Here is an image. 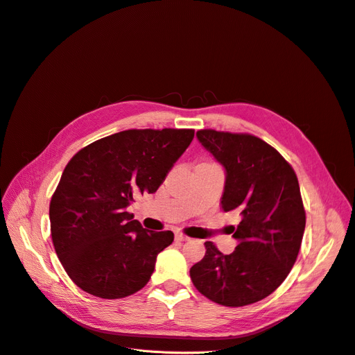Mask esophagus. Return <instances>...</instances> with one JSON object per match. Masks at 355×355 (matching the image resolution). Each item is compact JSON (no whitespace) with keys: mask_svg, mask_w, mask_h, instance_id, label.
<instances>
[{"mask_svg":"<svg viewBox=\"0 0 355 355\" xmlns=\"http://www.w3.org/2000/svg\"><path fill=\"white\" fill-rule=\"evenodd\" d=\"M175 239H176V241H179V242H187V241H189L191 238H189V236H186V235H183V234H180V232H176V234H175Z\"/></svg>","mask_w":355,"mask_h":355,"instance_id":"1","label":"esophagus"}]
</instances>
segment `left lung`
<instances>
[{"mask_svg": "<svg viewBox=\"0 0 355 355\" xmlns=\"http://www.w3.org/2000/svg\"><path fill=\"white\" fill-rule=\"evenodd\" d=\"M196 137L225 169L223 212H238L229 226L235 251L223 255L212 242L191 268L202 295L225 306L258 302L284 282L294 266L304 231L305 211L294 169L268 143L252 135L199 130Z\"/></svg>", "mask_w": 355, "mask_h": 355, "instance_id": "1", "label": "left lung"}]
</instances>
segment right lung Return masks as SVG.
<instances>
[{
	"instance_id": "right-lung-1",
	"label": "right lung",
	"mask_w": 355,
	"mask_h": 355,
	"mask_svg": "<svg viewBox=\"0 0 355 355\" xmlns=\"http://www.w3.org/2000/svg\"><path fill=\"white\" fill-rule=\"evenodd\" d=\"M192 129L124 130L77 152L50 202L55 254L86 293L117 300L149 282L173 232L144 229L128 206L155 193L193 140Z\"/></svg>"
}]
</instances>
